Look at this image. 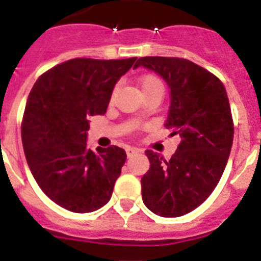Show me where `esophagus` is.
<instances>
[{"mask_svg": "<svg viewBox=\"0 0 261 261\" xmlns=\"http://www.w3.org/2000/svg\"><path fill=\"white\" fill-rule=\"evenodd\" d=\"M139 152V149H136V148H127V149H126V153H127V157H131V155H134L135 154V153H138Z\"/></svg>", "mask_w": 261, "mask_h": 261, "instance_id": "esophagus-1", "label": "esophagus"}]
</instances>
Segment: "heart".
<instances>
[{"mask_svg": "<svg viewBox=\"0 0 261 261\" xmlns=\"http://www.w3.org/2000/svg\"><path fill=\"white\" fill-rule=\"evenodd\" d=\"M139 86H140V90H142V94L152 91H158L161 94L164 92V84H162V81L158 77L153 74L143 75L140 81H139Z\"/></svg>", "mask_w": 261, "mask_h": 261, "instance_id": "heart-1", "label": "heart"}]
</instances>
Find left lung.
<instances>
[{"instance_id": "obj_1", "label": "left lung", "mask_w": 261, "mask_h": 261, "mask_svg": "<svg viewBox=\"0 0 261 261\" xmlns=\"http://www.w3.org/2000/svg\"><path fill=\"white\" fill-rule=\"evenodd\" d=\"M144 67L165 80L170 108L165 127L181 142L169 161L147 150L150 167L142 177L144 204L155 215L177 218L213 193L233 144V119L225 87L218 77L187 59L144 57Z\"/></svg>"}]
</instances>
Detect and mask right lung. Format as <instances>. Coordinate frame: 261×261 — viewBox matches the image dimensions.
Listing matches in <instances>:
<instances>
[{
	"mask_svg": "<svg viewBox=\"0 0 261 261\" xmlns=\"http://www.w3.org/2000/svg\"><path fill=\"white\" fill-rule=\"evenodd\" d=\"M136 58H77L43 73L29 92L21 142L41 191L72 213L108 203L126 161L122 148H87L92 116L104 114L114 86Z\"/></svg>",
	"mask_w": 261,
	"mask_h": 261,
	"instance_id": "obj_1",
	"label": "right lung"
}]
</instances>
